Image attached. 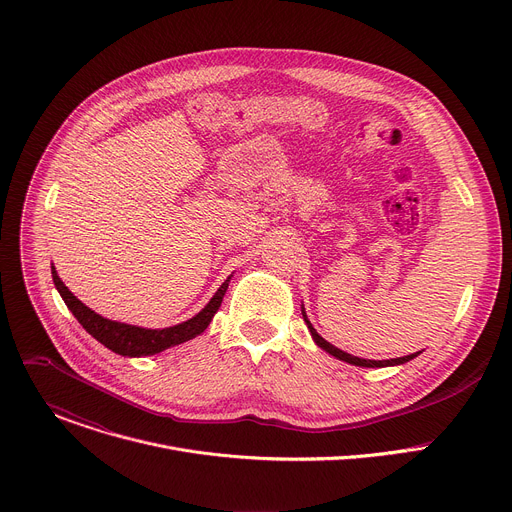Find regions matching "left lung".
I'll use <instances>...</instances> for the list:
<instances>
[{"label": "left lung", "instance_id": "8db88e82", "mask_svg": "<svg viewBox=\"0 0 512 512\" xmlns=\"http://www.w3.org/2000/svg\"><path fill=\"white\" fill-rule=\"evenodd\" d=\"M302 316H304V322L308 324V330H310V334H312L314 342H316V344H318L322 350H326L328 354L336 356L338 360H344V362H348V364H354V367H367V369L397 367V364H405V362L413 360L415 356H419V352H413V354H407V356H399V358H389V360H369V358H358V356H352V354H348V352H344V350L336 348L334 344H330L328 340H324V338H322V336L316 332V328L312 326V322H310V320H308V316H306L304 304H302Z\"/></svg>", "mask_w": 512, "mask_h": 512}]
</instances>
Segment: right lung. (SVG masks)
Here are the masks:
<instances>
[{
    "mask_svg": "<svg viewBox=\"0 0 512 512\" xmlns=\"http://www.w3.org/2000/svg\"><path fill=\"white\" fill-rule=\"evenodd\" d=\"M233 275H229L225 279V283L216 289V294L210 298V302L190 320L170 326V328H141V326H131V324H123V322H115L109 318L99 316L97 312H93L91 308H87L75 294H70L68 287L62 283V279L56 273V267L52 265V279L54 285L58 289V294L62 296L66 308L72 312L79 320V324L95 338L99 340L103 346H107L109 350H113L115 354L121 356H129V358H139V356H152L158 354L170 346L182 344L186 340L196 338L198 334H202L210 320L214 318V314L218 312L223 304V298L227 294V287Z\"/></svg>",
    "mask_w": 512,
    "mask_h": 512,
    "instance_id": "1",
    "label": "right lung"
}]
</instances>
